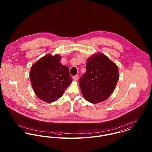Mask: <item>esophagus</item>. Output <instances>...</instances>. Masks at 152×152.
Listing matches in <instances>:
<instances>
[{
	"label": "esophagus",
	"mask_w": 152,
	"mask_h": 152,
	"mask_svg": "<svg viewBox=\"0 0 152 152\" xmlns=\"http://www.w3.org/2000/svg\"><path fill=\"white\" fill-rule=\"evenodd\" d=\"M72 78H73V80L74 81H78V75H75L73 76Z\"/></svg>",
	"instance_id": "1"
}]
</instances>
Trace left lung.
<instances>
[{
    "instance_id": "8db88e82",
    "label": "left lung",
    "mask_w": 152,
    "mask_h": 152,
    "mask_svg": "<svg viewBox=\"0 0 152 152\" xmlns=\"http://www.w3.org/2000/svg\"><path fill=\"white\" fill-rule=\"evenodd\" d=\"M86 69L79 80L84 97L92 104L106 100L119 80L118 66L105 55L99 54L88 59Z\"/></svg>"
}]
</instances>
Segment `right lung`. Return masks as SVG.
Returning a JSON list of instances; mask_svg holds the SVG:
<instances>
[{
	"instance_id": "obj_1",
	"label": "right lung",
	"mask_w": 152,
	"mask_h": 152,
	"mask_svg": "<svg viewBox=\"0 0 152 152\" xmlns=\"http://www.w3.org/2000/svg\"><path fill=\"white\" fill-rule=\"evenodd\" d=\"M59 55H47L32 65L30 78L37 96L44 102H53L62 96L71 82L69 68L60 63Z\"/></svg>"
}]
</instances>
